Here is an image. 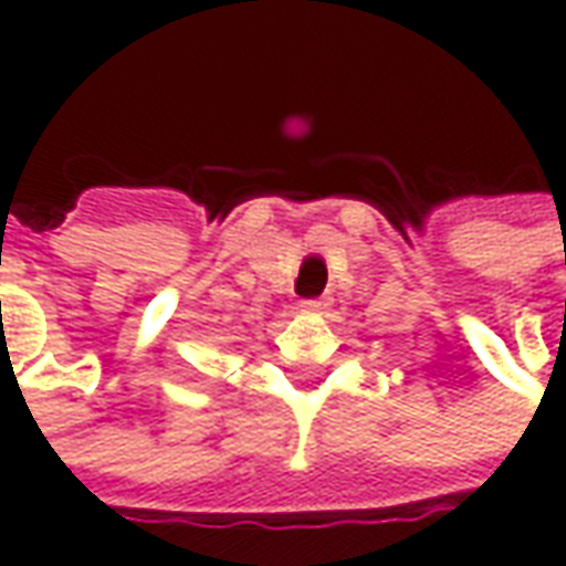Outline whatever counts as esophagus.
Here are the masks:
<instances>
[{
    "mask_svg": "<svg viewBox=\"0 0 566 566\" xmlns=\"http://www.w3.org/2000/svg\"><path fill=\"white\" fill-rule=\"evenodd\" d=\"M300 308H303V312H308V315H318V312H324V308H327V300H321V296H315V300H303V303H300Z\"/></svg>",
    "mask_w": 566,
    "mask_h": 566,
    "instance_id": "1",
    "label": "esophagus"
}]
</instances>
